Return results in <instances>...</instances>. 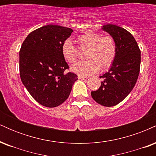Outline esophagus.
Listing matches in <instances>:
<instances>
[{"label": "esophagus", "mask_w": 156, "mask_h": 156, "mask_svg": "<svg viewBox=\"0 0 156 156\" xmlns=\"http://www.w3.org/2000/svg\"><path fill=\"white\" fill-rule=\"evenodd\" d=\"M78 79H81V80H87L88 79L89 77H86V76H78Z\"/></svg>", "instance_id": "obj_1"}]
</instances>
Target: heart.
I'll return each instance as SVG.
<instances>
[{
    "mask_svg": "<svg viewBox=\"0 0 156 156\" xmlns=\"http://www.w3.org/2000/svg\"><path fill=\"white\" fill-rule=\"evenodd\" d=\"M78 41L80 47L86 49V59L73 65V72L81 76H89L97 73L99 69H108L112 65L117 54V47L111 36L87 31L78 36ZM62 53L64 59L70 64L74 63L78 58V50L69 39L62 44Z\"/></svg>",
    "mask_w": 156,
    "mask_h": 156,
    "instance_id": "1",
    "label": "heart"
}]
</instances>
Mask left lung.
I'll return each instance as SVG.
<instances>
[{"mask_svg": "<svg viewBox=\"0 0 156 156\" xmlns=\"http://www.w3.org/2000/svg\"><path fill=\"white\" fill-rule=\"evenodd\" d=\"M114 39L117 54L108 72L101 76L100 88L91 92L97 103L107 107L117 105L133 89L140 70L141 51L133 35L125 28L112 24L102 28Z\"/></svg>", "mask_w": 156, "mask_h": 156, "instance_id": "1", "label": "left lung"}]
</instances>
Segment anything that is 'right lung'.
Here are the masks:
<instances>
[{
    "label": "right lung",
    "instance_id": "obj_1",
    "mask_svg": "<svg viewBox=\"0 0 156 156\" xmlns=\"http://www.w3.org/2000/svg\"><path fill=\"white\" fill-rule=\"evenodd\" d=\"M73 29L48 25L31 32L20 51V75L23 85L39 104L53 108L67 99L78 76L65 73L69 66L62 45Z\"/></svg>",
    "mask_w": 156,
    "mask_h": 156
}]
</instances>
